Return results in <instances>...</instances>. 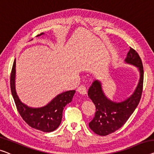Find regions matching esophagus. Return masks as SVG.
Instances as JSON below:
<instances>
[{
    "label": "esophagus",
    "mask_w": 154,
    "mask_h": 154,
    "mask_svg": "<svg viewBox=\"0 0 154 154\" xmlns=\"http://www.w3.org/2000/svg\"><path fill=\"white\" fill-rule=\"evenodd\" d=\"M77 92L81 95H86V87L83 85H81L79 87H78L77 88Z\"/></svg>",
    "instance_id": "34e87169"
}]
</instances>
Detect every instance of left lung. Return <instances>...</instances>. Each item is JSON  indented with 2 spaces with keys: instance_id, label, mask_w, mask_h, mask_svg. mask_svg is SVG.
Masks as SVG:
<instances>
[{
  "instance_id": "left-lung-1",
  "label": "left lung",
  "mask_w": 154,
  "mask_h": 154,
  "mask_svg": "<svg viewBox=\"0 0 154 154\" xmlns=\"http://www.w3.org/2000/svg\"><path fill=\"white\" fill-rule=\"evenodd\" d=\"M125 61L137 66L140 71L139 83L133 95L128 99L116 103L104 95L102 85L98 80L92 84L88 95L95 106V113L88 125L91 129L100 136H107L121 128L134 113L141 99L143 88L144 70L143 62L137 52L130 47Z\"/></svg>"
}]
</instances>
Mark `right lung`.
<instances>
[{
	"mask_svg": "<svg viewBox=\"0 0 154 154\" xmlns=\"http://www.w3.org/2000/svg\"><path fill=\"white\" fill-rule=\"evenodd\" d=\"M43 33L38 34L40 36ZM15 66L14 61L10 75V88L16 106L20 116L32 128L43 132L53 131L60 125L63 116V110L72 101L75 91H69L59 94L46 106L33 109L27 106L18 99L15 91Z\"/></svg>",
	"mask_w": 154,
	"mask_h": 154,
	"instance_id": "obj_1",
	"label": "right lung"
}]
</instances>
